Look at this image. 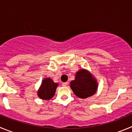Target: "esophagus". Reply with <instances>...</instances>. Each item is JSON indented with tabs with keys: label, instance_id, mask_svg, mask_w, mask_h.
<instances>
[{
	"label": "esophagus",
	"instance_id": "obj_1",
	"mask_svg": "<svg viewBox=\"0 0 132 132\" xmlns=\"http://www.w3.org/2000/svg\"><path fill=\"white\" fill-rule=\"evenodd\" d=\"M68 82H64V83H62V85L63 86V87H66V86L68 85Z\"/></svg>",
	"mask_w": 132,
	"mask_h": 132
}]
</instances>
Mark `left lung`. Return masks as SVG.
I'll return each mask as SVG.
<instances>
[{"instance_id": "obj_1", "label": "left lung", "mask_w": 132, "mask_h": 132, "mask_svg": "<svg viewBox=\"0 0 132 132\" xmlns=\"http://www.w3.org/2000/svg\"><path fill=\"white\" fill-rule=\"evenodd\" d=\"M70 87L75 95L85 99L95 94L98 83L88 70L81 69L76 73L75 79L71 81Z\"/></svg>"}]
</instances>
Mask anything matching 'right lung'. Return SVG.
Segmentation results:
<instances>
[{
    "mask_svg": "<svg viewBox=\"0 0 132 132\" xmlns=\"http://www.w3.org/2000/svg\"><path fill=\"white\" fill-rule=\"evenodd\" d=\"M58 83H54L51 78H45L38 90V96L42 100H50L55 94Z\"/></svg>",
    "mask_w": 132,
    "mask_h": 132,
    "instance_id": "obj_1",
    "label": "right lung"
}]
</instances>
